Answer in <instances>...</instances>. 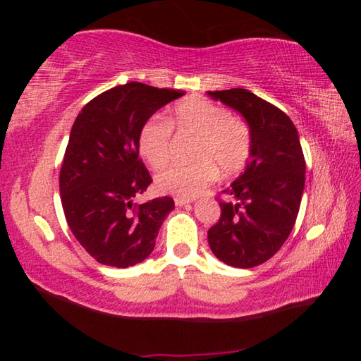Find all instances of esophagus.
<instances>
[{
    "mask_svg": "<svg viewBox=\"0 0 361 361\" xmlns=\"http://www.w3.org/2000/svg\"><path fill=\"white\" fill-rule=\"evenodd\" d=\"M192 202V199H183V197H175V204L178 207H183V205H189Z\"/></svg>",
    "mask_w": 361,
    "mask_h": 361,
    "instance_id": "1",
    "label": "esophagus"
}]
</instances>
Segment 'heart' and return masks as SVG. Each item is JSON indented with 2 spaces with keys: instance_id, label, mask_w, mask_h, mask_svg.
Returning a JSON list of instances; mask_svg holds the SVG:
<instances>
[{
  "instance_id": "b5f03b06",
  "label": "heart",
  "mask_w": 361,
  "mask_h": 361,
  "mask_svg": "<svg viewBox=\"0 0 361 361\" xmlns=\"http://www.w3.org/2000/svg\"><path fill=\"white\" fill-rule=\"evenodd\" d=\"M172 130L194 137L192 164L167 167L156 176V188L176 197L192 199L216 178L242 172L252 156V133L245 122L204 97H189L175 105L166 119L152 116L138 133V151L151 167L166 166Z\"/></svg>"
}]
</instances>
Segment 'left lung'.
<instances>
[{"label": "left lung", "instance_id": "8db88e82", "mask_svg": "<svg viewBox=\"0 0 361 361\" xmlns=\"http://www.w3.org/2000/svg\"><path fill=\"white\" fill-rule=\"evenodd\" d=\"M239 111L252 133L243 173L224 189L221 216L209 245L224 264L250 269L276 255L295 226L304 191L305 161L298 130L282 109L247 89L209 92Z\"/></svg>", "mask_w": 361, "mask_h": 361}]
</instances>
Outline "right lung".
<instances>
[{
  "instance_id": "1",
  "label": "right lung",
  "mask_w": 361,
  "mask_h": 361,
  "mask_svg": "<svg viewBox=\"0 0 361 361\" xmlns=\"http://www.w3.org/2000/svg\"><path fill=\"white\" fill-rule=\"evenodd\" d=\"M185 92L127 82L90 100L71 127L60 169V199L73 235L100 264L130 267L156 245L172 197L137 204L152 183L138 133L159 108Z\"/></svg>"
}]
</instances>
